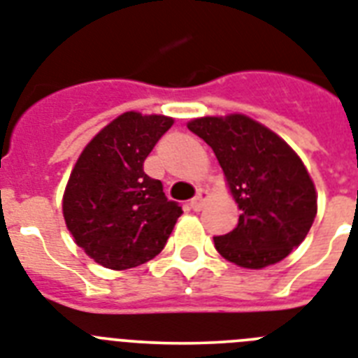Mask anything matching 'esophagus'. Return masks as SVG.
<instances>
[{"label": "esophagus", "mask_w": 358, "mask_h": 358, "mask_svg": "<svg viewBox=\"0 0 358 358\" xmlns=\"http://www.w3.org/2000/svg\"><path fill=\"white\" fill-rule=\"evenodd\" d=\"M206 196H208V191H206V189H199L196 194H194V199H191V202H189L191 209H193V211H200L202 206H204Z\"/></svg>", "instance_id": "esophagus-1"}]
</instances>
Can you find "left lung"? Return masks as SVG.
I'll use <instances>...</instances> for the list:
<instances>
[{
  "label": "left lung",
  "instance_id": "1",
  "mask_svg": "<svg viewBox=\"0 0 358 358\" xmlns=\"http://www.w3.org/2000/svg\"><path fill=\"white\" fill-rule=\"evenodd\" d=\"M187 129L213 149L241 209L235 229L213 237L217 252L245 268L285 259L316 217L315 184L298 154L241 113L193 119Z\"/></svg>",
  "mask_w": 358,
  "mask_h": 358
}]
</instances>
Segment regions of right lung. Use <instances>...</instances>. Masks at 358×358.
Wrapping results in <instances>:
<instances>
[{"label":"right lung","mask_w":358,"mask_h":358,"mask_svg":"<svg viewBox=\"0 0 358 358\" xmlns=\"http://www.w3.org/2000/svg\"><path fill=\"white\" fill-rule=\"evenodd\" d=\"M171 124L165 115L123 113L86 145L75 164L64 193V219L75 243L106 268H134L156 257L182 215L162 182L143 171Z\"/></svg>","instance_id":"1"}]
</instances>
